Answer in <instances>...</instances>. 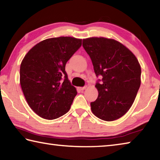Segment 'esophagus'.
<instances>
[{
  "label": "esophagus",
  "instance_id": "1",
  "mask_svg": "<svg viewBox=\"0 0 160 160\" xmlns=\"http://www.w3.org/2000/svg\"><path fill=\"white\" fill-rule=\"evenodd\" d=\"M86 88H87V87L85 86V87H82V88H79L78 89H79V90H80V91H82V90H85Z\"/></svg>",
  "mask_w": 160,
  "mask_h": 160
}]
</instances>
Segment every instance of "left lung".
Masks as SVG:
<instances>
[{
	"mask_svg": "<svg viewBox=\"0 0 160 160\" xmlns=\"http://www.w3.org/2000/svg\"><path fill=\"white\" fill-rule=\"evenodd\" d=\"M82 46L96 75L102 76V82L95 85L99 94L90 103L92 112L106 121L122 117L133 104L141 83L138 61L128 48L113 39L87 38Z\"/></svg>",
	"mask_w": 160,
	"mask_h": 160,
	"instance_id": "obj_1",
	"label": "left lung"
}]
</instances>
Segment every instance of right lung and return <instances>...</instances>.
I'll return each instance as SVG.
<instances>
[{
    "mask_svg": "<svg viewBox=\"0 0 160 160\" xmlns=\"http://www.w3.org/2000/svg\"><path fill=\"white\" fill-rule=\"evenodd\" d=\"M81 45V39L50 38L34 46L22 61V90L29 106L40 117L53 120L70 110L77 91L65 67Z\"/></svg>",
    "mask_w": 160,
    "mask_h": 160,
    "instance_id": "obj_1",
    "label": "right lung"
}]
</instances>
